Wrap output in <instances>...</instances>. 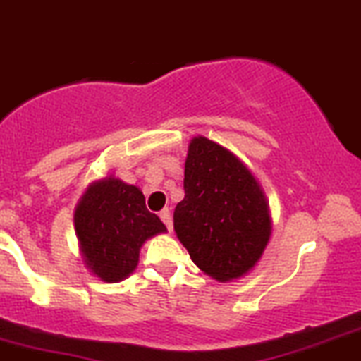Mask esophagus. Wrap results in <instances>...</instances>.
Returning a JSON list of instances; mask_svg holds the SVG:
<instances>
[{
    "label": "esophagus",
    "instance_id": "esophagus-1",
    "mask_svg": "<svg viewBox=\"0 0 361 361\" xmlns=\"http://www.w3.org/2000/svg\"><path fill=\"white\" fill-rule=\"evenodd\" d=\"M160 219L164 221V224L167 226V230L173 231V217H171V212L169 208H165V210L160 212Z\"/></svg>",
    "mask_w": 361,
    "mask_h": 361
}]
</instances>
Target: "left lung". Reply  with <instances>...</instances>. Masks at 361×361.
Segmentation results:
<instances>
[{
  "label": "left lung",
  "mask_w": 361,
  "mask_h": 361,
  "mask_svg": "<svg viewBox=\"0 0 361 361\" xmlns=\"http://www.w3.org/2000/svg\"><path fill=\"white\" fill-rule=\"evenodd\" d=\"M185 197L174 231L203 274L235 281L260 262L272 233L260 181L228 147L197 135L185 160Z\"/></svg>",
  "instance_id": "8db88e82"
}]
</instances>
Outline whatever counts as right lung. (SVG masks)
<instances>
[{
	"label": "right lung",
	"mask_w": 361,
	"mask_h": 361,
	"mask_svg": "<svg viewBox=\"0 0 361 361\" xmlns=\"http://www.w3.org/2000/svg\"><path fill=\"white\" fill-rule=\"evenodd\" d=\"M74 231L90 274L119 283L133 274L146 240L167 233V228L147 210L137 185L109 174L94 180L76 203Z\"/></svg>",
	"instance_id": "1"
}]
</instances>
